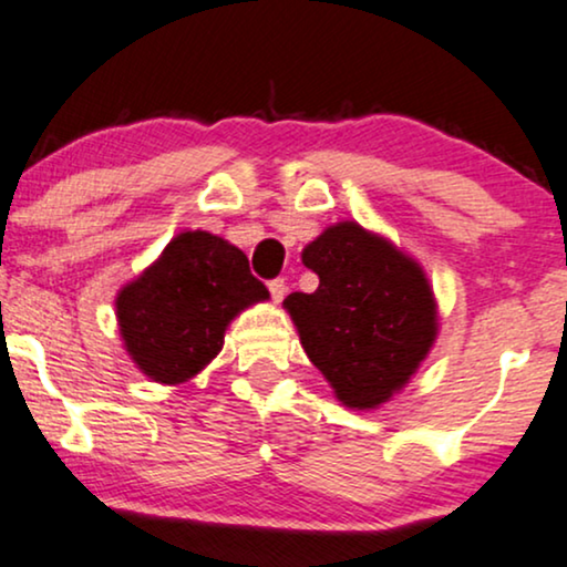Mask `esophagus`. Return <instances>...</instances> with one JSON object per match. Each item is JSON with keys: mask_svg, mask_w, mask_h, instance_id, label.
Masks as SVG:
<instances>
[{"mask_svg": "<svg viewBox=\"0 0 567 567\" xmlns=\"http://www.w3.org/2000/svg\"><path fill=\"white\" fill-rule=\"evenodd\" d=\"M268 289H270V297H274V301H281L286 293V281L284 278H274V281L268 284Z\"/></svg>", "mask_w": 567, "mask_h": 567, "instance_id": "esophagus-1", "label": "esophagus"}]
</instances>
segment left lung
Wrapping results in <instances>:
<instances>
[{
  "label": "left lung",
  "mask_w": 567,
  "mask_h": 567,
  "mask_svg": "<svg viewBox=\"0 0 567 567\" xmlns=\"http://www.w3.org/2000/svg\"><path fill=\"white\" fill-rule=\"evenodd\" d=\"M301 262L320 278L312 293L284 299L301 347L338 401L374 409L416 372L437 333L422 268L354 220L330 226Z\"/></svg>",
  "instance_id": "8db88e82"
}]
</instances>
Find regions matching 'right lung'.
<instances>
[{
	"label": "right lung",
	"instance_id": "add662e5",
	"mask_svg": "<svg viewBox=\"0 0 567 567\" xmlns=\"http://www.w3.org/2000/svg\"><path fill=\"white\" fill-rule=\"evenodd\" d=\"M262 299L266 284L249 274L239 247L208 231H185L120 291L116 318L140 370L176 385L200 372L224 347L226 326Z\"/></svg>",
	"mask_w": 567,
	"mask_h": 567
}]
</instances>
